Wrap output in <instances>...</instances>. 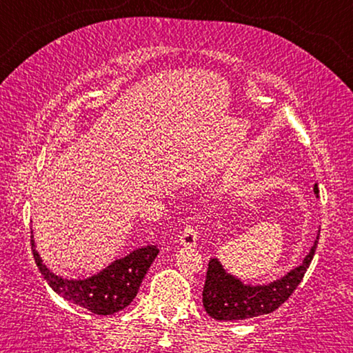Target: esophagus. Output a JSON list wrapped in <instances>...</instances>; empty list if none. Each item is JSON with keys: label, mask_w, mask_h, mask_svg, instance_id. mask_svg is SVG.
Segmentation results:
<instances>
[{"label": "esophagus", "mask_w": 353, "mask_h": 353, "mask_svg": "<svg viewBox=\"0 0 353 353\" xmlns=\"http://www.w3.org/2000/svg\"><path fill=\"white\" fill-rule=\"evenodd\" d=\"M198 240H199V235H198V230L194 229V227H185L183 234L181 236V244L185 248H194L198 246Z\"/></svg>", "instance_id": "esophagus-1"}]
</instances>
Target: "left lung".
I'll use <instances>...</instances> for the list:
<instances>
[{
    "instance_id": "left-lung-1",
    "label": "left lung",
    "mask_w": 353,
    "mask_h": 353,
    "mask_svg": "<svg viewBox=\"0 0 353 353\" xmlns=\"http://www.w3.org/2000/svg\"><path fill=\"white\" fill-rule=\"evenodd\" d=\"M313 190L318 196V183H314ZM319 234L321 230L301 265L268 283H244L240 277L227 272L218 259H212L208 263L204 292H202L205 312L216 321H240L272 313L302 282L318 248Z\"/></svg>"
}]
</instances>
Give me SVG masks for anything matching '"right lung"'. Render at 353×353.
Masks as SVG:
<instances>
[{
    "label": "right lung",
    "mask_w": 353,
    "mask_h": 353,
    "mask_svg": "<svg viewBox=\"0 0 353 353\" xmlns=\"http://www.w3.org/2000/svg\"><path fill=\"white\" fill-rule=\"evenodd\" d=\"M32 255L39 271L59 296L93 314H113L126 308L134 301L146 272L159 255L157 246H145L113 260L104 270L87 279H67L48 268L35 246L31 230Z\"/></svg>",
    "instance_id": "right-lung-1"
}]
</instances>
